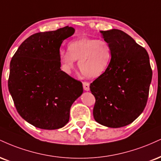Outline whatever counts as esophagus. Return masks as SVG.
Masks as SVG:
<instances>
[{
  "mask_svg": "<svg viewBox=\"0 0 161 161\" xmlns=\"http://www.w3.org/2000/svg\"><path fill=\"white\" fill-rule=\"evenodd\" d=\"M82 85H83V89H84L85 91H86V92H88V91L90 90V84H89L88 82H83Z\"/></svg>",
  "mask_w": 161,
  "mask_h": 161,
  "instance_id": "obj_1",
  "label": "esophagus"
}]
</instances>
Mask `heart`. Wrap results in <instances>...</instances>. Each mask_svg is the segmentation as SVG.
Segmentation results:
<instances>
[{"mask_svg":"<svg viewBox=\"0 0 161 161\" xmlns=\"http://www.w3.org/2000/svg\"><path fill=\"white\" fill-rule=\"evenodd\" d=\"M68 51L59 52L62 69L71 74L75 69V61H79L80 71L90 79L98 78L106 73L113 55L109 42L86 36L72 40L68 45Z\"/></svg>","mask_w":161,"mask_h":161,"instance_id":"1","label":"heart"}]
</instances>
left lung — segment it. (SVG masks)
Returning <instances> with one entry per match:
<instances>
[{
	"mask_svg": "<svg viewBox=\"0 0 161 161\" xmlns=\"http://www.w3.org/2000/svg\"><path fill=\"white\" fill-rule=\"evenodd\" d=\"M112 46V58L107 70L90 86L95 97V121L112 128L132 123L143 112L152 78L149 56L144 48L118 29L100 31Z\"/></svg>",
	"mask_w": 161,
	"mask_h": 161,
	"instance_id": "left-lung-1",
	"label": "left lung"
}]
</instances>
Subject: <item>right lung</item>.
<instances>
[{
    "instance_id": "obj_1",
    "label": "right lung",
    "mask_w": 161,
    "mask_h": 161,
    "mask_svg": "<svg viewBox=\"0 0 161 161\" xmlns=\"http://www.w3.org/2000/svg\"><path fill=\"white\" fill-rule=\"evenodd\" d=\"M75 29L66 26L36 33L21 44L9 64V92L17 112L34 127L55 130L67 125L82 84L61 70L59 52Z\"/></svg>"
}]
</instances>
